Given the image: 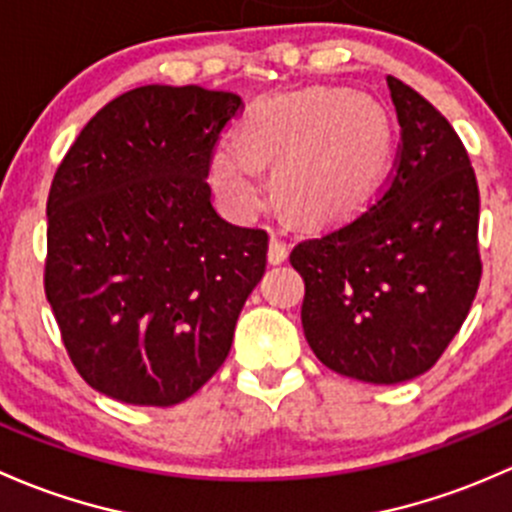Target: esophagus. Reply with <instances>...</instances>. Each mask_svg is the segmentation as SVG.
<instances>
[{
    "label": "esophagus",
    "instance_id": "1",
    "mask_svg": "<svg viewBox=\"0 0 512 512\" xmlns=\"http://www.w3.org/2000/svg\"><path fill=\"white\" fill-rule=\"evenodd\" d=\"M288 258V246L286 241L278 239L276 234L271 236V244H268V261L271 263H283Z\"/></svg>",
    "mask_w": 512,
    "mask_h": 512
}]
</instances>
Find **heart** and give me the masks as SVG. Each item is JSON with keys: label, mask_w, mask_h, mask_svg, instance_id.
<instances>
[{"label": "heart", "mask_w": 512, "mask_h": 512, "mask_svg": "<svg viewBox=\"0 0 512 512\" xmlns=\"http://www.w3.org/2000/svg\"><path fill=\"white\" fill-rule=\"evenodd\" d=\"M392 130L370 98L310 91L258 105L241 140L212 157V187L226 212L251 219L266 207L261 165H276L283 204L305 219H340L372 197L387 170Z\"/></svg>", "instance_id": "obj_1"}]
</instances>
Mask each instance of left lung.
Instances as JSON below:
<instances>
[{
    "label": "left lung",
    "instance_id": "left-lung-1",
    "mask_svg": "<svg viewBox=\"0 0 512 512\" xmlns=\"http://www.w3.org/2000/svg\"><path fill=\"white\" fill-rule=\"evenodd\" d=\"M402 142L387 187L365 209L298 244L303 333L342 377L397 384L436 365L478 281V182L449 120L387 76Z\"/></svg>",
    "mask_w": 512,
    "mask_h": 512
}]
</instances>
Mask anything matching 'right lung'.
<instances>
[{
	"mask_svg": "<svg viewBox=\"0 0 512 512\" xmlns=\"http://www.w3.org/2000/svg\"><path fill=\"white\" fill-rule=\"evenodd\" d=\"M236 93L142 86L100 108L46 202V300L71 362L110 399L172 407L224 365L268 234L219 217L209 162Z\"/></svg>",
	"mask_w": 512,
	"mask_h": 512,
	"instance_id": "obj_1",
	"label": "right lung"
}]
</instances>
